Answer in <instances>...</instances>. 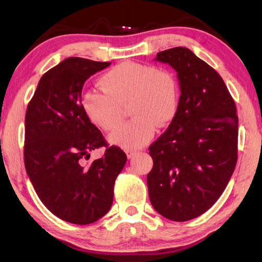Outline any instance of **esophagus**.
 <instances>
[{
    "label": "esophagus",
    "instance_id": "obj_1",
    "mask_svg": "<svg viewBox=\"0 0 262 262\" xmlns=\"http://www.w3.org/2000/svg\"><path fill=\"white\" fill-rule=\"evenodd\" d=\"M126 154H127L128 158H133L136 155V151H133V150H127Z\"/></svg>",
    "mask_w": 262,
    "mask_h": 262
}]
</instances>
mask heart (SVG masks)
<instances>
[{
	"label": "heart",
	"instance_id": "b5f03b06",
	"mask_svg": "<svg viewBox=\"0 0 262 262\" xmlns=\"http://www.w3.org/2000/svg\"><path fill=\"white\" fill-rule=\"evenodd\" d=\"M99 86L103 93L84 92L82 108L95 126L111 132L120 125L121 107L128 103L132 120L110 136L113 144L126 150L143 147L157 126H166L178 110V81L166 68L121 62L99 78Z\"/></svg>",
	"mask_w": 262,
	"mask_h": 262
}]
</instances>
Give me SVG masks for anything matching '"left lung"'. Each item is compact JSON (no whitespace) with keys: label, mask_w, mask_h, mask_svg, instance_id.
<instances>
[{"label":"left lung","mask_w":262,"mask_h":262,"mask_svg":"<svg viewBox=\"0 0 262 262\" xmlns=\"http://www.w3.org/2000/svg\"><path fill=\"white\" fill-rule=\"evenodd\" d=\"M155 61L176 70L181 95L170 126L149 148V199L158 214L185 222L209 209L231 178L237 110L219 73L188 48L159 52Z\"/></svg>","instance_id":"8db88e82"}]
</instances>
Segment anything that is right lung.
Instances as JSON below:
<instances>
[{"mask_svg": "<svg viewBox=\"0 0 262 262\" xmlns=\"http://www.w3.org/2000/svg\"><path fill=\"white\" fill-rule=\"evenodd\" d=\"M111 62L68 57L42 75L25 114L24 163L39 199L51 212L73 224L101 219L113 202V188L127 156L106 149L86 165L92 150L107 147L82 108L86 79Z\"/></svg>", "mask_w": 262, "mask_h": 262, "instance_id": "1", "label": "right lung"}]
</instances>
